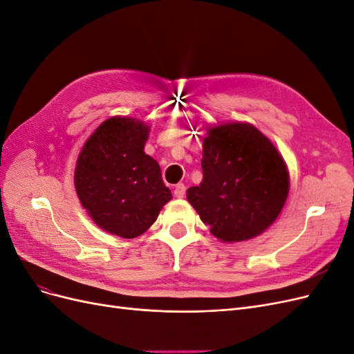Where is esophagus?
Wrapping results in <instances>:
<instances>
[{"mask_svg": "<svg viewBox=\"0 0 354 354\" xmlns=\"http://www.w3.org/2000/svg\"><path fill=\"white\" fill-rule=\"evenodd\" d=\"M185 195H186V186L183 183L176 185V187H174V196L177 199H183Z\"/></svg>", "mask_w": 354, "mask_h": 354, "instance_id": "esophagus-1", "label": "esophagus"}]
</instances>
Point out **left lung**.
I'll use <instances>...</instances> for the list:
<instances>
[{
	"label": "left lung",
	"mask_w": 354,
	"mask_h": 354,
	"mask_svg": "<svg viewBox=\"0 0 354 354\" xmlns=\"http://www.w3.org/2000/svg\"><path fill=\"white\" fill-rule=\"evenodd\" d=\"M199 186L187 201L218 241L259 236L279 217L289 194V171L281 152L250 122H224L202 140Z\"/></svg>",
	"instance_id": "8db88e82"
}]
</instances>
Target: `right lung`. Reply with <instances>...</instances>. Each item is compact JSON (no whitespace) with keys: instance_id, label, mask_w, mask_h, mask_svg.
Returning <instances> with one entry per match:
<instances>
[{"instance_id":"add662e5","label":"right lung","mask_w":354,"mask_h":354,"mask_svg":"<svg viewBox=\"0 0 354 354\" xmlns=\"http://www.w3.org/2000/svg\"><path fill=\"white\" fill-rule=\"evenodd\" d=\"M149 133L140 120L112 116L87 138L75 165L81 205L102 230L124 239L143 234L173 198L159 164L145 153Z\"/></svg>"}]
</instances>
